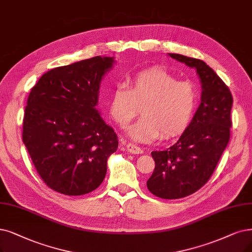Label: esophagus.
Returning a JSON list of instances; mask_svg holds the SVG:
<instances>
[{
	"instance_id": "obj_1",
	"label": "esophagus",
	"mask_w": 252,
	"mask_h": 252,
	"mask_svg": "<svg viewBox=\"0 0 252 252\" xmlns=\"http://www.w3.org/2000/svg\"><path fill=\"white\" fill-rule=\"evenodd\" d=\"M126 148H127V151L129 153H132V154H142L144 153V151L142 148H139L133 144H127L126 145Z\"/></svg>"
}]
</instances>
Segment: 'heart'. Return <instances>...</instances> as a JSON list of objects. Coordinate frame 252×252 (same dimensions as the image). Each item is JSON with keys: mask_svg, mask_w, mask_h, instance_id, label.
<instances>
[{"mask_svg": "<svg viewBox=\"0 0 252 252\" xmlns=\"http://www.w3.org/2000/svg\"><path fill=\"white\" fill-rule=\"evenodd\" d=\"M197 90L188 80L178 78L163 68H151L116 85L109 95L108 115L124 127L138 113L140 117L127 128L135 142L150 143L180 133L189 125L197 105Z\"/></svg>", "mask_w": 252, "mask_h": 252, "instance_id": "heart-1", "label": "heart"}]
</instances>
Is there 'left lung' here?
Segmentation results:
<instances>
[{"label":"left lung","mask_w":252,"mask_h":252,"mask_svg":"<svg viewBox=\"0 0 252 252\" xmlns=\"http://www.w3.org/2000/svg\"><path fill=\"white\" fill-rule=\"evenodd\" d=\"M168 56L194 68L202 84L200 104L178 142L151 153L155 168L147 181L148 189L158 197L176 199L194 193L212 176L229 142L233 96L202 60L179 54Z\"/></svg>","instance_id":"1"}]
</instances>
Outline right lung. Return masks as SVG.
<instances>
[{
    "label": "right lung",
    "instance_id": "1",
    "mask_svg": "<svg viewBox=\"0 0 252 252\" xmlns=\"http://www.w3.org/2000/svg\"><path fill=\"white\" fill-rule=\"evenodd\" d=\"M114 63L97 56L54 68L30 92L23 142L38 175L57 192L83 195L105 178L119 142L96 105L100 83Z\"/></svg>",
    "mask_w": 252,
    "mask_h": 252
}]
</instances>
